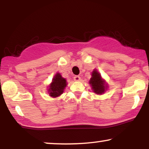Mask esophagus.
I'll list each match as a JSON object with an SVG mask.
<instances>
[{
  "instance_id": "1",
  "label": "esophagus",
  "mask_w": 149,
  "mask_h": 149,
  "mask_svg": "<svg viewBox=\"0 0 149 149\" xmlns=\"http://www.w3.org/2000/svg\"><path fill=\"white\" fill-rule=\"evenodd\" d=\"M80 79H81V77H79V76H74V80L75 81H80Z\"/></svg>"
}]
</instances>
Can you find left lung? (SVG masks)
<instances>
[{"instance_id":"obj_1","label":"left lung","mask_w":149,"mask_h":149,"mask_svg":"<svg viewBox=\"0 0 149 149\" xmlns=\"http://www.w3.org/2000/svg\"><path fill=\"white\" fill-rule=\"evenodd\" d=\"M89 84L93 92L96 94H102L107 89V85L105 84V81L102 79L101 75L96 70L91 73V78L89 81Z\"/></svg>"}]
</instances>
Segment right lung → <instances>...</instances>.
Listing matches in <instances>:
<instances>
[{
	"label": "right lung",
	"instance_id": "1",
	"mask_svg": "<svg viewBox=\"0 0 149 149\" xmlns=\"http://www.w3.org/2000/svg\"><path fill=\"white\" fill-rule=\"evenodd\" d=\"M66 80L63 78L60 73H57L52 79V82L48 89L49 95L52 97L60 96L64 92L65 87H66Z\"/></svg>",
	"mask_w": 149,
	"mask_h": 149
}]
</instances>
